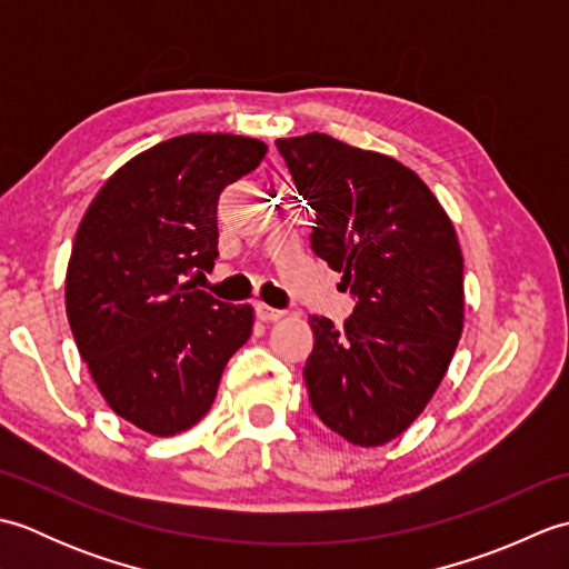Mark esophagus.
Listing matches in <instances>:
<instances>
[{"mask_svg":"<svg viewBox=\"0 0 569 569\" xmlns=\"http://www.w3.org/2000/svg\"><path fill=\"white\" fill-rule=\"evenodd\" d=\"M253 310H257V318L263 320V322H276V320L283 318V310L269 308L266 303H257V306H253Z\"/></svg>","mask_w":569,"mask_h":569,"instance_id":"34e87169","label":"esophagus"}]
</instances>
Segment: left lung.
Segmentation results:
<instances>
[{"label": "left lung", "instance_id": "left-lung-1", "mask_svg": "<svg viewBox=\"0 0 569 569\" xmlns=\"http://www.w3.org/2000/svg\"><path fill=\"white\" fill-rule=\"evenodd\" d=\"M276 149L312 210L310 249L355 298L340 330L310 316V406L345 440L383 445L428 406L462 335L455 227L430 188L391 156L318 131L278 139Z\"/></svg>", "mask_w": 569, "mask_h": 569}]
</instances>
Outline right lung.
I'll return each mask as SVG.
<instances>
[{
	"mask_svg": "<svg viewBox=\"0 0 569 569\" xmlns=\"http://www.w3.org/2000/svg\"><path fill=\"white\" fill-rule=\"evenodd\" d=\"M263 156V141L237 134L161 141L107 180L78 227L66 276L72 337L104 401L151 435L196 426L249 340L251 306L188 278L212 271L217 202Z\"/></svg>",
	"mask_w": 569,
	"mask_h": 569,
	"instance_id": "add662e5",
	"label": "right lung"
}]
</instances>
